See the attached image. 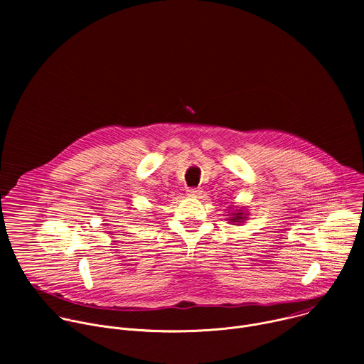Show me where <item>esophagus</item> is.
<instances>
[{"instance_id":"obj_1","label":"esophagus","mask_w":364,"mask_h":364,"mask_svg":"<svg viewBox=\"0 0 364 364\" xmlns=\"http://www.w3.org/2000/svg\"><path fill=\"white\" fill-rule=\"evenodd\" d=\"M201 193H203V190L201 188H187V194L188 196H191V197H198V196H201Z\"/></svg>"}]
</instances>
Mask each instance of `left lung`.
Masks as SVG:
<instances>
[{"label":"left lung","mask_w":364,"mask_h":364,"mask_svg":"<svg viewBox=\"0 0 364 364\" xmlns=\"http://www.w3.org/2000/svg\"><path fill=\"white\" fill-rule=\"evenodd\" d=\"M232 209L233 210H229V215H226L229 223H232V225H242V223H245V220H247L249 213H247L245 205H242V207L236 205V207H232Z\"/></svg>","instance_id":"1"}]
</instances>
